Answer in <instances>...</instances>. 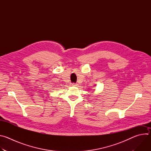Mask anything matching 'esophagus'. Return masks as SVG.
Wrapping results in <instances>:
<instances>
[{"label":"esophagus","instance_id":"esophagus-1","mask_svg":"<svg viewBox=\"0 0 151 151\" xmlns=\"http://www.w3.org/2000/svg\"><path fill=\"white\" fill-rule=\"evenodd\" d=\"M72 86H75V87H76V86H78V84L76 83H72Z\"/></svg>","mask_w":151,"mask_h":151}]
</instances>
